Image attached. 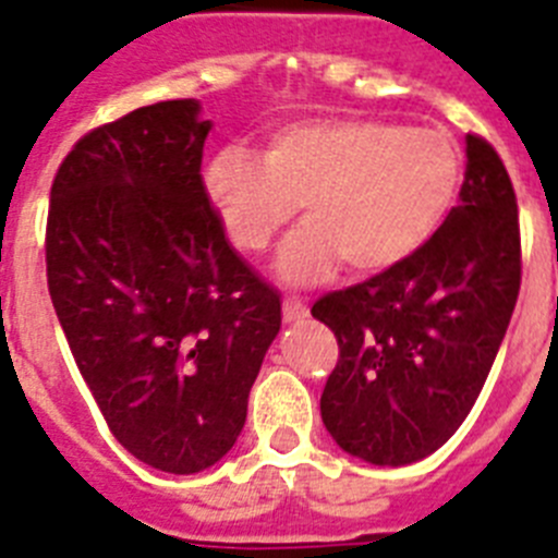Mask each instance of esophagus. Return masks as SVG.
Here are the masks:
<instances>
[{
  "mask_svg": "<svg viewBox=\"0 0 558 558\" xmlns=\"http://www.w3.org/2000/svg\"><path fill=\"white\" fill-rule=\"evenodd\" d=\"M282 315H284V324H299L304 322L310 315V310L304 307L302 302H284L282 304Z\"/></svg>",
  "mask_w": 558,
  "mask_h": 558,
  "instance_id": "34e87169",
  "label": "esophagus"
}]
</instances>
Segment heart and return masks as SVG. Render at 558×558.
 <instances>
[{"mask_svg": "<svg viewBox=\"0 0 558 558\" xmlns=\"http://www.w3.org/2000/svg\"><path fill=\"white\" fill-rule=\"evenodd\" d=\"M461 184L456 142L433 128L366 117H318L276 128L263 159L243 147L215 153L206 198L240 251L259 254L293 220L279 279L304 288L343 263L354 276L405 265L430 243Z\"/></svg>", "mask_w": 558, "mask_h": 558, "instance_id": "obj_1", "label": "heart"}]
</instances>
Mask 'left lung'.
<instances>
[{"mask_svg": "<svg viewBox=\"0 0 558 558\" xmlns=\"http://www.w3.org/2000/svg\"><path fill=\"white\" fill-rule=\"evenodd\" d=\"M520 293V218L489 142L466 136L461 201L405 265L324 295L338 338L322 393L335 445L374 466L436 452L475 405Z\"/></svg>", "mask_w": 558, "mask_h": 558, "instance_id": "8db88e82", "label": "left lung"}]
</instances>
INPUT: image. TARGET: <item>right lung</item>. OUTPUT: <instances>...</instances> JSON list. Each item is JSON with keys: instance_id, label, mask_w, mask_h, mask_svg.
<instances>
[{"instance_id": "add662e5", "label": "right lung", "mask_w": 558, "mask_h": 558, "mask_svg": "<svg viewBox=\"0 0 558 558\" xmlns=\"http://www.w3.org/2000/svg\"><path fill=\"white\" fill-rule=\"evenodd\" d=\"M211 122L167 100L86 133L52 184L47 282L113 438L195 475L234 447L282 302L231 248L201 179Z\"/></svg>"}]
</instances>
